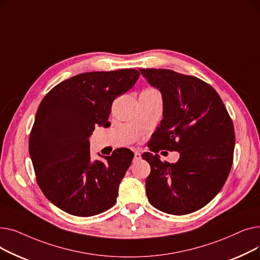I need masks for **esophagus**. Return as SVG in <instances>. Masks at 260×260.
Segmentation results:
<instances>
[{
  "label": "esophagus",
  "instance_id": "34e87169",
  "mask_svg": "<svg viewBox=\"0 0 260 260\" xmlns=\"http://www.w3.org/2000/svg\"><path fill=\"white\" fill-rule=\"evenodd\" d=\"M141 159V154L139 152H135V156H134V160L138 161Z\"/></svg>",
  "mask_w": 260,
  "mask_h": 260
}]
</instances>
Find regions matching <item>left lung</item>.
Returning a JSON list of instances; mask_svg holds the SVG:
<instances>
[{"mask_svg":"<svg viewBox=\"0 0 260 260\" xmlns=\"http://www.w3.org/2000/svg\"><path fill=\"white\" fill-rule=\"evenodd\" d=\"M162 95L163 119L149 142L152 151L179 153L176 163L144 153L151 166L145 181L153 207L172 215L203 208L220 192L231 171L234 126L217 91L206 82L171 70L139 68Z\"/></svg>","mask_w":260,"mask_h":260,"instance_id":"8db88e82","label":"left lung"}]
</instances>
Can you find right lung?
Here are the masks:
<instances>
[{
	"instance_id": "1",
	"label": "right lung",
	"mask_w": 260,
	"mask_h": 260,
	"mask_svg": "<svg viewBox=\"0 0 260 260\" xmlns=\"http://www.w3.org/2000/svg\"><path fill=\"white\" fill-rule=\"evenodd\" d=\"M136 70L92 72L54 86L40 103L29 136V155L45 197L62 211L89 217L111 209L134 153L118 148L91 160L89 137L108 127L113 101L129 90Z\"/></svg>"
}]
</instances>
